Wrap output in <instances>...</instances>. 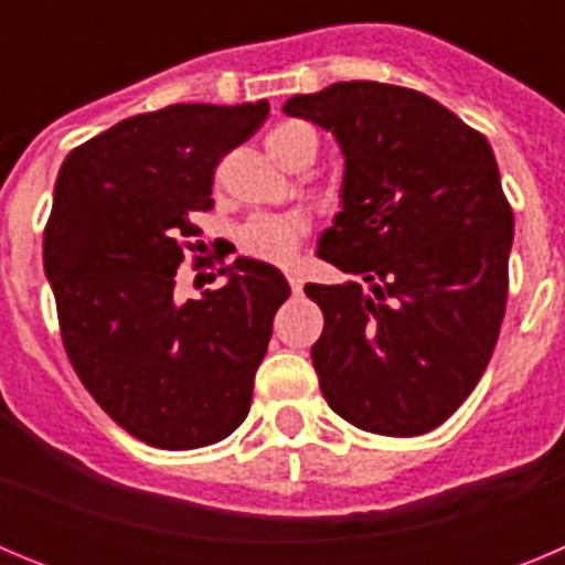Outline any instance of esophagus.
<instances>
[{
	"instance_id": "esophagus-1",
	"label": "esophagus",
	"mask_w": 565,
	"mask_h": 565,
	"mask_svg": "<svg viewBox=\"0 0 565 565\" xmlns=\"http://www.w3.org/2000/svg\"><path fill=\"white\" fill-rule=\"evenodd\" d=\"M286 279H288V286H291L294 294L302 291V282H306V277H302V271H297V268H291V271H286Z\"/></svg>"
}]
</instances>
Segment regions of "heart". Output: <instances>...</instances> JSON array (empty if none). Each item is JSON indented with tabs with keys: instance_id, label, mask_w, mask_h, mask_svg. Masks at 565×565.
<instances>
[{
	"instance_id": "b5f03b06",
	"label": "heart",
	"mask_w": 565,
	"mask_h": 565,
	"mask_svg": "<svg viewBox=\"0 0 565 565\" xmlns=\"http://www.w3.org/2000/svg\"><path fill=\"white\" fill-rule=\"evenodd\" d=\"M266 147L274 161L291 172L302 154L317 158V135L308 124L286 121L268 132ZM302 234H306V226L297 217H254L239 232V246L252 257L282 266L294 259L299 243H302Z\"/></svg>"
}]
</instances>
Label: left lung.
<instances>
[{"label":"left lung","instance_id":"1","mask_svg":"<svg viewBox=\"0 0 565 565\" xmlns=\"http://www.w3.org/2000/svg\"><path fill=\"white\" fill-rule=\"evenodd\" d=\"M286 113L344 154L342 212L317 254L359 279L306 286L326 317L311 348L322 396L364 433L436 430L476 391L507 313L515 217L492 147L396 84L339 82Z\"/></svg>","mask_w":565,"mask_h":565}]
</instances>
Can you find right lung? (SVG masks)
I'll use <instances>...</instances> for the list:
<instances>
[{"instance_id":"obj_1","label":"right lung","mask_w":565,"mask_h":565,"mask_svg":"<svg viewBox=\"0 0 565 565\" xmlns=\"http://www.w3.org/2000/svg\"><path fill=\"white\" fill-rule=\"evenodd\" d=\"M266 115V102L172 104L84 141L58 172L44 274L64 351L102 411L149 447L198 450L246 422L274 313L291 297L277 268L246 257L217 259L223 288L174 291L201 234L194 214L214 206V169Z\"/></svg>"}]
</instances>
